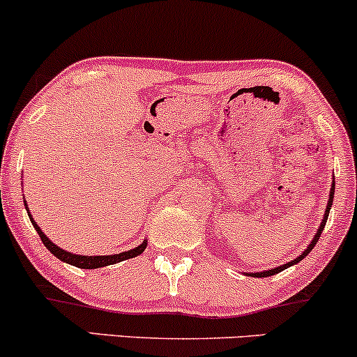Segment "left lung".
<instances>
[{
  "label": "left lung",
  "mask_w": 357,
  "mask_h": 357,
  "mask_svg": "<svg viewBox=\"0 0 357 357\" xmlns=\"http://www.w3.org/2000/svg\"><path fill=\"white\" fill-rule=\"evenodd\" d=\"M334 186L335 184L333 183V188H331V195H329V203H327V208H326V215H324V220H322V223H321V227H319V230H317V233H315V236H314V240L310 241L309 243V247L305 248V252L302 253L301 257H297L296 260H292V261H289V264H285V265H282V267H277V268H273V270H265V272H257V273H250V275L252 277H270V275H275V273H278V272H282V270H285V268H289V267H292V265H296V264H298V261L302 260V258H305L307 255H309L310 253V250H312L314 247H315V243H317L319 241V236H321V233H322V230H324V227H326V221H327V216H329V211H331V206H333V199H334Z\"/></svg>",
  "instance_id": "8db88e82"
}]
</instances>
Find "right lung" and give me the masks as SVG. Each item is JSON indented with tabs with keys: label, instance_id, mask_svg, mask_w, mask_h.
<instances>
[{
	"label": "right lung",
	"instance_id": "add662e5",
	"mask_svg": "<svg viewBox=\"0 0 357 357\" xmlns=\"http://www.w3.org/2000/svg\"><path fill=\"white\" fill-rule=\"evenodd\" d=\"M26 206V204H24ZM30 216V221L31 225L35 227L36 233L40 235V238H42L43 245L47 247L50 252L55 255L59 260L61 261H67V264L70 265H75V267L79 268H100V267H105V265H112V264H117V261H122V260H127V258H134L137 255H141L142 252H144V248L147 247V243H141L139 247L129 250V252H122V253H117V255H100V257H89V255H75V253H70V252H65V250H61L60 247H56L55 243H52L50 240L47 238V235L42 231V228L36 225V221L31 218Z\"/></svg>",
	"mask_w": 357,
	"mask_h": 357
}]
</instances>
